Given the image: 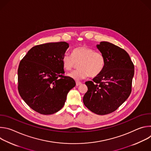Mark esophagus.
Here are the masks:
<instances>
[{
  "instance_id": "34e87169",
  "label": "esophagus",
  "mask_w": 151,
  "mask_h": 151,
  "mask_svg": "<svg viewBox=\"0 0 151 151\" xmlns=\"http://www.w3.org/2000/svg\"><path fill=\"white\" fill-rule=\"evenodd\" d=\"M81 84H82V83H81V82H76V86H79V85H81Z\"/></svg>"
}]
</instances>
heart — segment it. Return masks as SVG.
<instances>
[{"label": "heart", "instance_id": "1", "mask_svg": "<svg viewBox=\"0 0 151 151\" xmlns=\"http://www.w3.org/2000/svg\"><path fill=\"white\" fill-rule=\"evenodd\" d=\"M63 68L66 71H70L79 64V70L69 73L70 78L79 81L87 78L99 76L104 69L105 58L100 52L86 46L74 48L72 55L64 54L61 59Z\"/></svg>", "mask_w": 151, "mask_h": 151}]
</instances>
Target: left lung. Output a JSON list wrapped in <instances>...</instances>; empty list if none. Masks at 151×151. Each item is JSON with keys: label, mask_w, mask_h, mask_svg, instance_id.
I'll list each match as a JSON object with an SVG mask.
<instances>
[{"label": "left lung", "mask_w": 151, "mask_h": 151, "mask_svg": "<svg viewBox=\"0 0 151 151\" xmlns=\"http://www.w3.org/2000/svg\"><path fill=\"white\" fill-rule=\"evenodd\" d=\"M97 47L104 57L105 66L93 81L85 82L88 91L83 102L91 112L104 115L115 111L130 95L134 66L122 48L108 42H101Z\"/></svg>", "instance_id": "1"}]
</instances>
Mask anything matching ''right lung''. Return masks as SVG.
Instances as JSON below:
<instances>
[{
	"label": "right lung",
	"mask_w": 151,
	"mask_h": 151,
	"mask_svg": "<svg viewBox=\"0 0 151 151\" xmlns=\"http://www.w3.org/2000/svg\"><path fill=\"white\" fill-rule=\"evenodd\" d=\"M69 47L66 42L38 45L21 60L18 69V90L26 104L42 115L60 111L75 81L64 76L61 59Z\"/></svg>",
	"instance_id": "add662e5"
}]
</instances>
